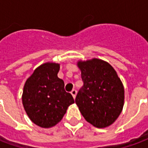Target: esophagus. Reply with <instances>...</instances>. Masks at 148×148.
<instances>
[{"label":"esophagus","mask_w":148,"mask_h":148,"mask_svg":"<svg viewBox=\"0 0 148 148\" xmlns=\"http://www.w3.org/2000/svg\"><path fill=\"white\" fill-rule=\"evenodd\" d=\"M71 94H72L73 97H74V98H75V97H76V94H77V90H73L72 91H71Z\"/></svg>","instance_id":"obj_1"}]
</instances>
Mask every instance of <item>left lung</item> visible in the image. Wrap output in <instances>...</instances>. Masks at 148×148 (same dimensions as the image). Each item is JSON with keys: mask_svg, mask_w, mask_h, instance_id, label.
<instances>
[{"mask_svg": "<svg viewBox=\"0 0 148 148\" xmlns=\"http://www.w3.org/2000/svg\"><path fill=\"white\" fill-rule=\"evenodd\" d=\"M83 86L77 93L75 102L86 121L94 127L111 125L123 109V84L111 65L101 59L78 61Z\"/></svg>", "mask_w": 148, "mask_h": 148, "instance_id": "1", "label": "left lung"}]
</instances>
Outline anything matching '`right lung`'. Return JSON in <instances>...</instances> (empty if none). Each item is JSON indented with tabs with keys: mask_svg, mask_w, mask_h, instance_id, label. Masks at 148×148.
<instances>
[{
	"mask_svg": "<svg viewBox=\"0 0 148 148\" xmlns=\"http://www.w3.org/2000/svg\"><path fill=\"white\" fill-rule=\"evenodd\" d=\"M59 64L47 62L34 71L24 86L23 106L28 117L41 127H53L61 121L68 106L74 103L58 77Z\"/></svg>",
	"mask_w": 148,
	"mask_h": 148,
	"instance_id": "add662e5",
	"label": "right lung"
}]
</instances>
